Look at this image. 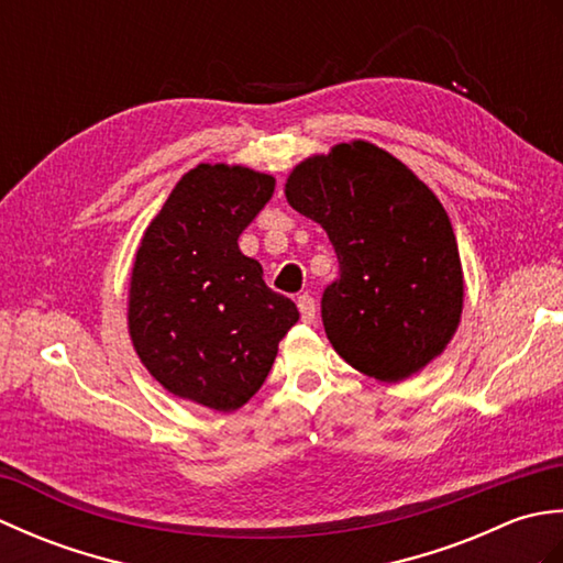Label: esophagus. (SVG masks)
<instances>
[{
    "label": "esophagus",
    "instance_id": "obj_1",
    "mask_svg": "<svg viewBox=\"0 0 563 563\" xmlns=\"http://www.w3.org/2000/svg\"><path fill=\"white\" fill-rule=\"evenodd\" d=\"M297 307H300V314H302V321L305 324H312V321L317 319V302L312 295H302L300 300H297Z\"/></svg>",
    "mask_w": 563,
    "mask_h": 563
}]
</instances>
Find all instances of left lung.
<instances>
[{"label": "left lung", "instance_id": "obj_1", "mask_svg": "<svg viewBox=\"0 0 563 563\" xmlns=\"http://www.w3.org/2000/svg\"><path fill=\"white\" fill-rule=\"evenodd\" d=\"M285 198L339 256L321 321L345 363L401 382L445 351L464 302L457 239L409 166L365 140L341 142L297 164Z\"/></svg>", "mask_w": 563, "mask_h": 563}]
</instances>
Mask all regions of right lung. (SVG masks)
Returning a JSON list of instances; mask_svg holds the SVG:
<instances>
[{
  "mask_svg": "<svg viewBox=\"0 0 563 563\" xmlns=\"http://www.w3.org/2000/svg\"><path fill=\"white\" fill-rule=\"evenodd\" d=\"M273 190L268 174L198 164L142 236L128 329L142 365L174 397L236 411L266 382L278 343L300 319L236 244Z\"/></svg>",
  "mask_w": 563,
  "mask_h": 563,
  "instance_id": "obj_1",
  "label": "right lung"
}]
</instances>
